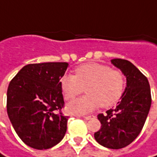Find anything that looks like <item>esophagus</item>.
<instances>
[{"label": "esophagus", "instance_id": "obj_1", "mask_svg": "<svg viewBox=\"0 0 157 157\" xmlns=\"http://www.w3.org/2000/svg\"><path fill=\"white\" fill-rule=\"evenodd\" d=\"M84 119H86V120H90V119H91L92 117H93V115H84V116H82Z\"/></svg>", "mask_w": 157, "mask_h": 157}]
</instances>
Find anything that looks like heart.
<instances>
[{
	"label": "heart",
	"instance_id": "b5f03b06",
	"mask_svg": "<svg viewBox=\"0 0 157 157\" xmlns=\"http://www.w3.org/2000/svg\"><path fill=\"white\" fill-rule=\"evenodd\" d=\"M75 75H65L60 79V87L67 100H72L84 91L87 95L67 106L72 114H85L101 106H114L122 98L126 80L124 73L109 66L87 63L77 67Z\"/></svg>",
	"mask_w": 157,
	"mask_h": 157
}]
</instances>
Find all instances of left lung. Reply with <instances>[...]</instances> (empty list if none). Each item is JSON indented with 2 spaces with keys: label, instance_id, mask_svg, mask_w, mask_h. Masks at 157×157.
Listing matches in <instances>:
<instances>
[{
  "label": "left lung",
  "instance_id": "8db88e82",
  "mask_svg": "<svg viewBox=\"0 0 157 157\" xmlns=\"http://www.w3.org/2000/svg\"><path fill=\"white\" fill-rule=\"evenodd\" d=\"M111 62L122 70L127 85L115 108L107 110L106 115H98L101 128L94 138L103 147L119 149L130 145L140 133L152 98L148 80L132 63L121 59Z\"/></svg>",
  "mask_w": 157,
  "mask_h": 157
}]
</instances>
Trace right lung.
Instances as JSON below:
<instances>
[{"mask_svg": "<svg viewBox=\"0 0 157 157\" xmlns=\"http://www.w3.org/2000/svg\"><path fill=\"white\" fill-rule=\"evenodd\" d=\"M67 67V62L29 64L9 84V118L21 140L34 149L51 148L66 134L68 116L61 112L60 79Z\"/></svg>", "mask_w": 157, "mask_h": 157, "instance_id": "add662e5", "label": "right lung"}]
</instances>
